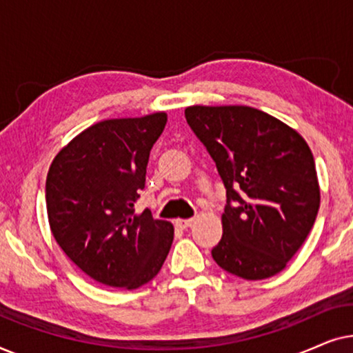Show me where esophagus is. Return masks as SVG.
<instances>
[{
    "instance_id": "34e87169",
    "label": "esophagus",
    "mask_w": 353,
    "mask_h": 353,
    "mask_svg": "<svg viewBox=\"0 0 353 353\" xmlns=\"http://www.w3.org/2000/svg\"><path fill=\"white\" fill-rule=\"evenodd\" d=\"M192 221H194L192 219H178L175 220V226L180 230H188L192 225Z\"/></svg>"
}]
</instances>
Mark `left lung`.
Wrapping results in <instances>:
<instances>
[{"label": "left lung", "instance_id": "8db88e82", "mask_svg": "<svg viewBox=\"0 0 353 353\" xmlns=\"http://www.w3.org/2000/svg\"><path fill=\"white\" fill-rule=\"evenodd\" d=\"M185 117L226 190L223 236L212 257L244 279L279 273L307 239L320 209L315 161L305 139L248 105H192Z\"/></svg>", "mask_w": 353, "mask_h": 353}]
</instances>
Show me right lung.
Wrapping results in <instances>:
<instances>
[{"instance_id": "obj_1", "label": "right lung", "mask_w": 353, "mask_h": 353, "mask_svg": "<svg viewBox=\"0 0 353 353\" xmlns=\"http://www.w3.org/2000/svg\"><path fill=\"white\" fill-rule=\"evenodd\" d=\"M163 112L94 123L52 161L46 209L52 236L94 281L137 289L161 272L173 241L170 221L134 212Z\"/></svg>"}]
</instances>
